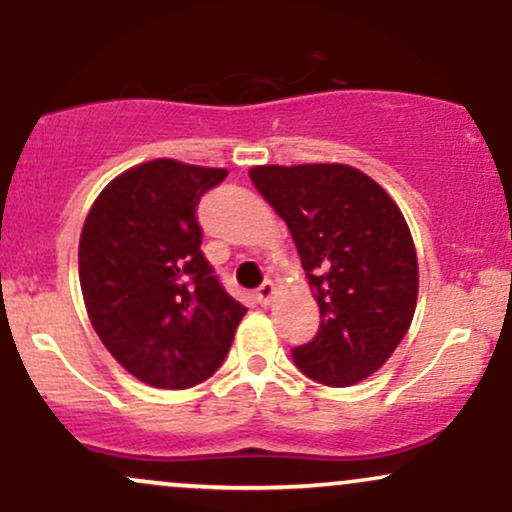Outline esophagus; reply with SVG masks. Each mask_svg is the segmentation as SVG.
Returning a JSON list of instances; mask_svg holds the SVG:
<instances>
[{"mask_svg": "<svg viewBox=\"0 0 512 512\" xmlns=\"http://www.w3.org/2000/svg\"><path fill=\"white\" fill-rule=\"evenodd\" d=\"M255 296H257V301H260L262 305H267L269 301H272V296H274V284H272V281H264L260 289L255 291Z\"/></svg>", "mask_w": 512, "mask_h": 512, "instance_id": "1", "label": "esophagus"}]
</instances>
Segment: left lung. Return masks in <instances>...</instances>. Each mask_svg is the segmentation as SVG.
I'll return each mask as SVG.
<instances>
[{
	"label": "left lung",
	"instance_id": "1",
	"mask_svg": "<svg viewBox=\"0 0 512 512\" xmlns=\"http://www.w3.org/2000/svg\"><path fill=\"white\" fill-rule=\"evenodd\" d=\"M250 178L289 226L320 305V330L293 361L315 383H361L385 366L416 310L419 264L402 211L346 163L255 166Z\"/></svg>",
	"mask_w": 512,
	"mask_h": 512
}]
</instances>
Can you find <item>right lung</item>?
I'll use <instances>...</instances> for the list:
<instances>
[{
	"mask_svg": "<svg viewBox=\"0 0 512 512\" xmlns=\"http://www.w3.org/2000/svg\"><path fill=\"white\" fill-rule=\"evenodd\" d=\"M226 175L173 158L139 163L103 187L81 228L88 320L115 361L151 387L211 378L248 313L199 250V197Z\"/></svg>",
	"mask_w": 512,
	"mask_h": 512,
	"instance_id": "1",
	"label": "right lung"
}]
</instances>
